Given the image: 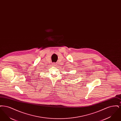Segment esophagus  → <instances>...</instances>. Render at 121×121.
I'll use <instances>...</instances> for the list:
<instances>
[{
	"instance_id": "esophagus-1",
	"label": "esophagus",
	"mask_w": 121,
	"mask_h": 121,
	"mask_svg": "<svg viewBox=\"0 0 121 121\" xmlns=\"http://www.w3.org/2000/svg\"><path fill=\"white\" fill-rule=\"evenodd\" d=\"M52 65L53 66H54V67H57V66H58V64L57 63H52Z\"/></svg>"
}]
</instances>
